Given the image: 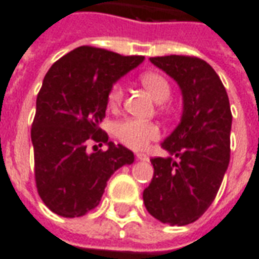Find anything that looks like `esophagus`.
Returning <instances> with one entry per match:
<instances>
[{
    "label": "esophagus",
    "mask_w": 259,
    "mask_h": 259,
    "mask_svg": "<svg viewBox=\"0 0 259 259\" xmlns=\"http://www.w3.org/2000/svg\"><path fill=\"white\" fill-rule=\"evenodd\" d=\"M136 157H137V159H140V161H148V155L144 154V152H136Z\"/></svg>",
    "instance_id": "1"
}]
</instances>
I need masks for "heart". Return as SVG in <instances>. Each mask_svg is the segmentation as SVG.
<instances>
[{"mask_svg":"<svg viewBox=\"0 0 259 259\" xmlns=\"http://www.w3.org/2000/svg\"><path fill=\"white\" fill-rule=\"evenodd\" d=\"M141 84L146 87L152 98L158 102L168 100L172 94V87L166 77L155 72H147L140 76ZM124 89L122 83H115L108 93V105L118 108L122 104ZM115 136L120 143L133 150L146 148L151 141H155L161 136L159 126L154 122H143L139 119H124L115 124Z\"/></svg>","mask_w":259,"mask_h":259,"instance_id":"heart-1","label":"heart"}]
</instances>
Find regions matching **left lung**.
<instances>
[{
    "label": "left lung",
    "mask_w": 259,
    "mask_h": 259,
    "mask_svg": "<svg viewBox=\"0 0 259 259\" xmlns=\"http://www.w3.org/2000/svg\"><path fill=\"white\" fill-rule=\"evenodd\" d=\"M150 61L180 85L183 115L162 143L179 161L152 158L154 176L143 200L155 219L185 226L209 208L221 187L230 161L232 111L225 85L204 59L166 55Z\"/></svg>",
    "instance_id": "left-lung-1"
}]
</instances>
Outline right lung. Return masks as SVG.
Segmentation results:
<instances>
[{
    "instance_id": "1",
    "label": "right lung",
    "mask_w": 259,
    "mask_h": 259,
    "mask_svg": "<svg viewBox=\"0 0 259 259\" xmlns=\"http://www.w3.org/2000/svg\"><path fill=\"white\" fill-rule=\"evenodd\" d=\"M143 61V55L81 46L59 58L42 80L31 124L34 179L42 202L59 217H83L96 208L111 175L135 161L126 147L108 141L98 123L113 83ZM90 142L108 150L90 154Z\"/></svg>"
}]
</instances>
